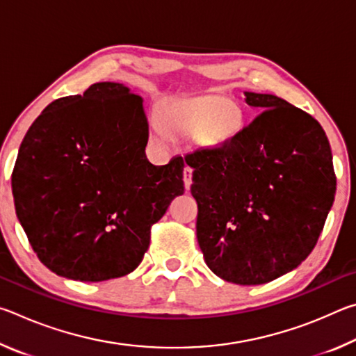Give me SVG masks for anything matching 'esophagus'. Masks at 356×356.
<instances>
[{"label":"esophagus","instance_id":"1","mask_svg":"<svg viewBox=\"0 0 356 356\" xmlns=\"http://www.w3.org/2000/svg\"><path fill=\"white\" fill-rule=\"evenodd\" d=\"M184 182H185V188L190 190V186L193 184V168L186 166L184 171Z\"/></svg>","mask_w":356,"mask_h":356}]
</instances>
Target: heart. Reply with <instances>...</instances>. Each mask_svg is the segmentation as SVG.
Instances as JSON below:
<instances>
[{"instance_id": "b5f03b06", "label": "heart", "mask_w": 356, "mask_h": 356, "mask_svg": "<svg viewBox=\"0 0 356 356\" xmlns=\"http://www.w3.org/2000/svg\"><path fill=\"white\" fill-rule=\"evenodd\" d=\"M159 120L171 134L191 135L202 147H218L237 134L240 113L225 95L209 94L163 102ZM155 136L161 143L170 141V135L160 127L155 129Z\"/></svg>"}]
</instances>
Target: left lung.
Wrapping results in <instances>:
<instances>
[{
	"label": "left lung",
	"mask_w": 356,
	"mask_h": 356,
	"mask_svg": "<svg viewBox=\"0 0 356 356\" xmlns=\"http://www.w3.org/2000/svg\"><path fill=\"white\" fill-rule=\"evenodd\" d=\"M264 110L218 147L185 155L197 202V243L212 272L265 284L311 254L334 201L336 174L322 125L272 94L245 92Z\"/></svg>",
	"instance_id": "8db88e82"
}]
</instances>
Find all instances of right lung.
<instances>
[{
    "instance_id": "obj_1",
    "label": "right lung",
    "mask_w": 356,
    "mask_h": 356,
    "mask_svg": "<svg viewBox=\"0 0 356 356\" xmlns=\"http://www.w3.org/2000/svg\"><path fill=\"white\" fill-rule=\"evenodd\" d=\"M140 95L95 83L51 102L20 144L12 193L39 261L59 276L127 275L149 248L150 227L184 195V159L155 166Z\"/></svg>"
}]
</instances>
